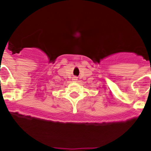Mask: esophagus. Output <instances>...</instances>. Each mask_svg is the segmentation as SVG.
Wrapping results in <instances>:
<instances>
[{"label": "esophagus", "mask_w": 151, "mask_h": 151, "mask_svg": "<svg viewBox=\"0 0 151 151\" xmlns=\"http://www.w3.org/2000/svg\"><path fill=\"white\" fill-rule=\"evenodd\" d=\"M73 80H74V81H77V77H74L73 78Z\"/></svg>", "instance_id": "34e87169"}]
</instances>
